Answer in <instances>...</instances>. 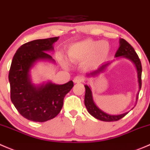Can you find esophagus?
Wrapping results in <instances>:
<instances>
[{
  "label": "esophagus",
  "mask_w": 150,
  "mask_h": 150,
  "mask_svg": "<svg viewBox=\"0 0 150 150\" xmlns=\"http://www.w3.org/2000/svg\"><path fill=\"white\" fill-rule=\"evenodd\" d=\"M84 80V76H82L79 75V76H76L74 79V83H80V82H82Z\"/></svg>",
  "instance_id": "34e87169"
}]
</instances>
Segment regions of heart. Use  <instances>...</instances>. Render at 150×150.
I'll use <instances>...</instances> for the list:
<instances>
[{
    "label": "heart",
    "instance_id": "b5f03b06",
    "mask_svg": "<svg viewBox=\"0 0 150 150\" xmlns=\"http://www.w3.org/2000/svg\"><path fill=\"white\" fill-rule=\"evenodd\" d=\"M110 45L105 41L86 40L71 46L68 55L73 61H81L89 58L92 64L98 62L108 54Z\"/></svg>",
    "mask_w": 150,
    "mask_h": 150
}]
</instances>
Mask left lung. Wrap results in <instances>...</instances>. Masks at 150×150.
Returning <instances> with one entry per match:
<instances>
[{"label": "left lung", "instance_id": "left-lung-1", "mask_svg": "<svg viewBox=\"0 0 150 150\" xmlns=\"http://www.w3.org/2000/svg\"><path fill=\"white\" fill-rule=\"evenodd\" d=\"M126 57V58H129L131 61H132L136 65L137 67V72H138V79H139V89L142 87V67L141 61H140L137 52L134 50V47L128 42L127 41L125 40L124 39H121L120 40V47L118 50H117L116 53H115V57ZM110 63H107L102 65L99 69H97L96 71L91 72V73L88 74L87 76H96L99 74L100 72L104 71L105 68L107 67ZM85 97H84V104L87 109L88 112L91 114L93 117H95L97 119L103 121H116L118 120L121 119L122 118L125 116L128 112H125V113L121 114V115H111L105 113V112H103L101 110H100L95 105L94 103L93 100L92 98V92H91L90 89L87 85H85ZM138 99V97H137Z\"/></svg>", "mask_w": 150, "mask_h": 150}]
</instances>
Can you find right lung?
<instances>
[{
	"label": "right lung",
	"instance_id": "obj_1",
	"mask_svg": "<svg viewBox=\"0 0 150 150\" xmlns=\"http://www.w3.org/2000/svg\"><path fill=\"white\" fill-rule=\"evenodd\" d=\"M59 37L35 40L22 45L13 55L8 74L11 100L20 114L29 121L45 122L60 112L65 96L74 86L72 81L62 85L47 83L35 86L29 79V71L38 60L53 61L46 51Z\"/></svg>",
	"mask_w": 150,
	"mask_h": 150
}]
</instances>
